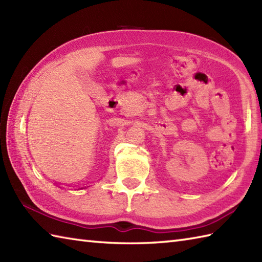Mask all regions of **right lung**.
Returning <instances> with one entry per match:
<instances>
[{"label": "right lung", "mask_w": 262, "mask_h": 262, "mask_svg": "<svg viewBox=\"0 0 262 262\" xmlns=\"http://www.w3.org/2000/svg\"><path fill=\"white\" fill-rule=\"evenodd\" d=\"M80 189H83V188H80Z\"/></svg>", "instance_id": "1"}]
</instances>
